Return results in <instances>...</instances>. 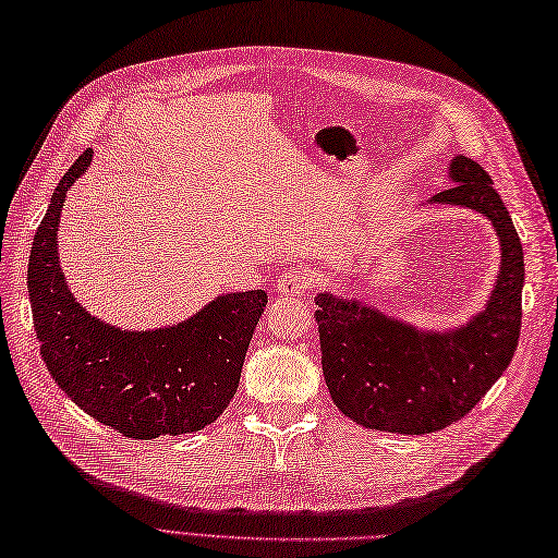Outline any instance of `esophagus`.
Masks as SVG:
<instances>
[{
  "instance_id": "1",
  "label": "esophagus",
  "mask_w": 558,
  "mask_h": 558,
  "mask_svg": "<svg viewBox=\"0 0 558 558\" xmlns=\"http://www.w3.org/2000/svg\"><path fill=\"white\" fill-rule=\"evenodd\" d=\"M315 287V279H312L303 269H283L277 281V293L287 298H301Z\"/></svg>"
}]
</instances>
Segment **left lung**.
<instances>
[{"instance_id":"obj_1","label":"left lung","mask_w":558,"mask_h":558,"mask_svg":"<svg viewBox=\"0 0 558 558\" xmlns=\"http://www.w3.org/2000/svg\"><path fill=\"white\" fill-rule=\"evenodd\" d=\"M452 189L433 196L493 220L501 271L485 312L452 333L414 326L329 293L317 295L322 369L338 410L366 428L421 436L464 418L509 366L521 336L523 246L478 162L457 156Z\"/></svg>"}]
</instances>
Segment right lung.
<instances>
[{"label":"right lung","instance_id":"1","mask_svg":"<svg viewBox=\"0 0 558 558\" xmlns=\"http://www.w3.org/2000/svg\"><path fill=\"white\" fill-rule=\"evenodd\" d=\"M89 160L87 148L61 177L33 239L28 293L39 355L80 410L125 438L206 428L234 398L267 293L220 295L192 319L156 331H120L89 317L68 291L57 253L65 192Z\"/></svg>","mask_w":558,"mask_h":558}]
</instances>
